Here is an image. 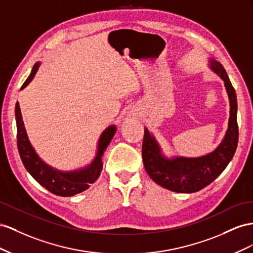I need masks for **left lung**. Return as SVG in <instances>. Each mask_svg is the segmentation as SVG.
<instances>
[{
  "mask_svg": "<svg viewBox=\"0 0 253 253\" xmlns=\"http://www.w3.org/2000/svg\"><path fill=\"white\" fill-rule=\"evenodd\" d=\"M210 69L225 83L230 102L228 129L219 145L212 153L197 157L168 158L162 153L153 133L144 132L142 155L147 174L156 183L177 193H195L213 182L233 158L239 142L236 93L222 64L211 58Z\"/></svg>",
  "mask_w": 253,
  "mask_h": 253,
  "instance_id": "obj_1",
  "label": "left lung"
}]
</instances>
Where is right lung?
I'll list each match as a JSON object with an SVG mask.
<instances>
[{
  "label": "right lung",
  "instance_id": "obj_1",
  "mask_svg": "<svg viewBox=\"0 0 253 253\" xmlns=\"http://www.w3.org/2000/svg\"><path fill=\"white\" fill-rule=\"evenodd\" d=\"M39 67L40 62H36L30 76H28L23 85L21 86V89H24L33 81ZM14 113H16L17 142L21 160H22L27 171L39 184L45 187L50 193L57 195V196L70 197L89 189L90 184L96 181L100 175V171L103 169L102 158L106 148L110 144L115 132H117V126L111 125L107 127L103 133L100 134L95 158L93 159L89 165L75 170L63 171L49 167L36 153L30 140H28L18 102L16 104Z\"/></svg>",
  "mask_w": 253,
  "mask_h": 253
}]
</instances>
